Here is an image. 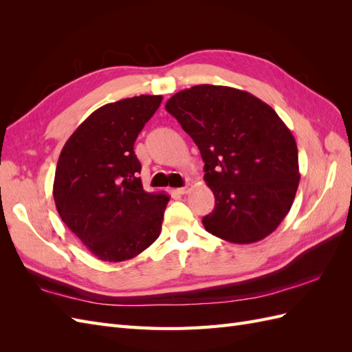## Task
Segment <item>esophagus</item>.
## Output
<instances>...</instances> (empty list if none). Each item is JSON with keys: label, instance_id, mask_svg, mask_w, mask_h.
<instances>
[{"label": "esophagus", "instance_id": "esophagus-1", "mask_svg": "<svg viewBox=\"0 0 352 352\" xmlns=\"http://www.w3.org/2000/svg\"><path fill=\"white\" fill-rule=\"evenodd\" d=\"M189 190H190V185L188 184V185H185V186H182V188H177L176 192L180 194V195H184V194H188Z\"/></svg>", "mask_w": 352, "mask_h": 352}]
</instances>
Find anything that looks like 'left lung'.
Instances as JSON below:
<instances>
[{
    "instance_id": "8db88e82",
    "label": "left lung",
    "mask_w": 352,
    "mask_h": 352,
    "mask_svg": "<svg viewBox=\"0 0 352 352\" xmlns=\"http://www.w3.org/2000/svg\"><path fill=\"white\" fill-rule=\"evenodd\" d=\"M166 110L206 163L204 180L216 199L202 217L206 230L233 243L269 236L300 184L296 142L278 113L250 92L217 85L180 91Z\"/></svg>"
}]
</instances>
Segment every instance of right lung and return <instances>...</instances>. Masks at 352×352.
<instances>
[{
    "mask_svg": "<svg viewBox=\"0 0 352 352\" xmlns=\"http://www.w3.org/2000/svg\"><path fill=\"white\" fill-rule=\"evenodd\" d=\"M140 95L105 104L63 146L54 177L61 220L102 261L131 260L160 236L168 195L145 192L133 145L162 104Z\"/></svg>",
    "mask_w": 352,
    "mask_h": 352,
    "instance_id": "add662e5",
    "label": "right lung"
}]
</instances>
